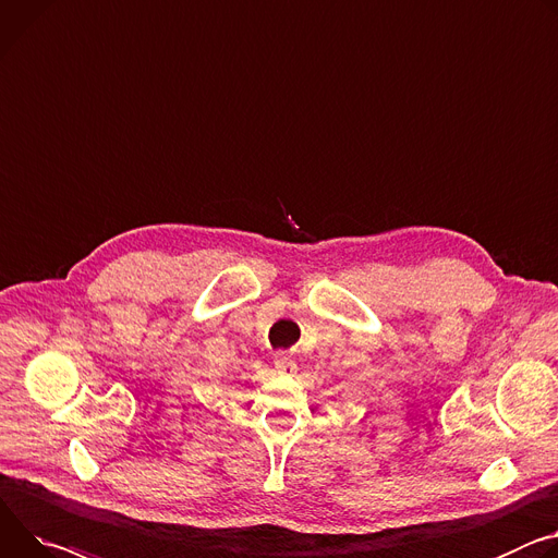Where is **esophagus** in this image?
Returning a JSON list of instances; mask_svg holds the SVG:
<instances>
[{
    "mask_svg": "<svg viewBox=\"0 0 558 558\" xmlns=\"http://www.w3.org/2000/svg\"><path fill=\"white\" fill-rule=\"evenodd\" d=\"M274 365H276L278 374H293L298 369L295 361L291 356H287V353H278V356L274 359Z\"/></svg>",
    "mask_w": 558,
    "mask_h": 558,
    "instance_id": "obj_1",
    "label": "esophagus"
}]
</instances>
